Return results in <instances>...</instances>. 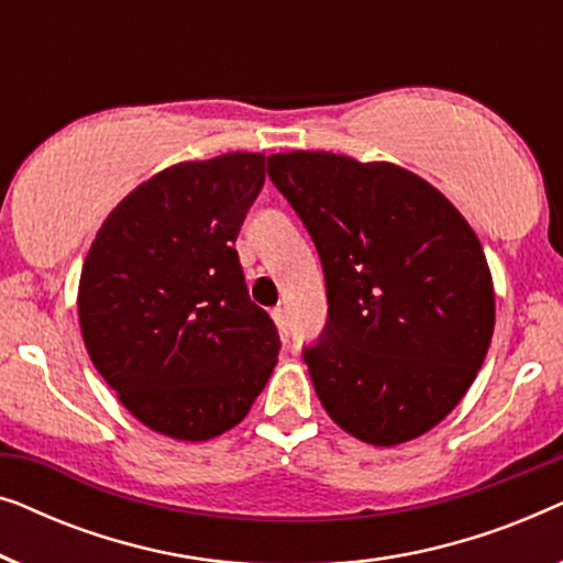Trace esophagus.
Returning <instances> with one entry per match:
<instances>
[{
  "mask_svg": "<svg viewBox=\"0 0 563 563\" xmlns=\"http://www.w3.org/2000/svg\"><path fill=\"white\" fill-rule=\"evenodd\" d=\"M272 318H274V322H276V328H279L282 338H284V341H287V338H289V320H287V310H284V307H276V310L272 312Z\"/></svg>",
  "mask_w": 563,
  "mask_h": 563,
  "instance_id": "obj_1",
  "label": "esophagus"
}]
</instances>
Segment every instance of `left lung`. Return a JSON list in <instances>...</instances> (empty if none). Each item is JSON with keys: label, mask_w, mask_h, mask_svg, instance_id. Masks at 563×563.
Masks as SVG:
<instances>
[{"label": "left lung", "mask_w": 563, "mask_h": 563, "mask_svg": "<svg viewBox=\"0 0 563 563\" xmlns=\"http://www.w3.org/2000/svg\"><path fill=\"white\" fill-rule=\"evenodd\" d=\"M268 176L320 253L328 322L302 356L345 433L397 445L472 387L495 330L479 238L426 179L325 151L268 156Z\"/></svg>", "instance_id": "1"}]
</instances>
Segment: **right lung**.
Returning a JSON list of instances; mask_svg holds the SVG:
<instances>
[{
	"label": "right lung",
	"mask_w": 563,
	"mask_h": 563,
	"mask_svg": "<svg viewBox=\"0 0 563 563\" xmlns=\"http://www.w3.org/2000/svg\"><path fill=\"white\" fill-rule=\"evenodd\" d=\"M264 179V153L166 168L114 207L84 261L91 364L156 433H225L272 376L279 333L251 302L235 251Z\"/></svg>",
	"instance_id": "1"
}]
</instances>
